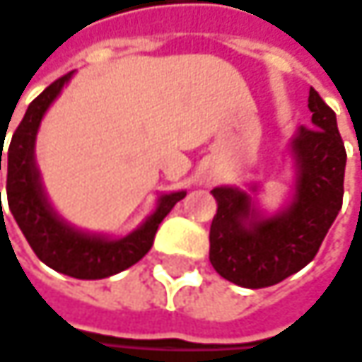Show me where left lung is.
I'll use <instances>...</instances> for the list:
<instances>
[{"label":"left lung","instance_id":"1","mask_svg":"<svg viewBox=\"0 0 362 362\" xmlns=\"http://www.w3.org/2000/svg\"><path fill=\"white\" fill-rule=\"evenodd\" d=\"M312 126L293 138L298 181L291 206L261 218L248 193L236 187L211 191L218 211L209 228V262L218 275L240 287H271L301 271L342 208L346 151L336 114L310 87Z\"/></svg>","mask_w":362,"mask_h":362}]
</instances>
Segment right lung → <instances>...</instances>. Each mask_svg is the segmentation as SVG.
Instances as JSON below:
<instances>
[{"label": "right lung", "mask_w": 362, "mask_h": 362, "mask_svg": "<svg viewBox=\"0 0 362 362\" xmlns=\"http://www.w3.org/2000/svg\"><path fill=\"white\" fill-rule=\"evenodd\" d=\"M73 73L50 83L45 91L28 105L26 114L11 136L6 156L8 167V206L13 220L26 236L34 255L50 269L75 279H103L132 267L140 261L154 243V234L165 216L185 197V191L163 195L148 220L132 234L107 240L77 232L54 214L46 199L38 169L34 163V140L40 119L48 105L57 100L64 83ZM4 151V146H1ZM0 151V171H1ZM1 195V191H0ZM1 206V204H0Z\"/></svg>", "instance_id": "right-lung-1"}]
</instances>
